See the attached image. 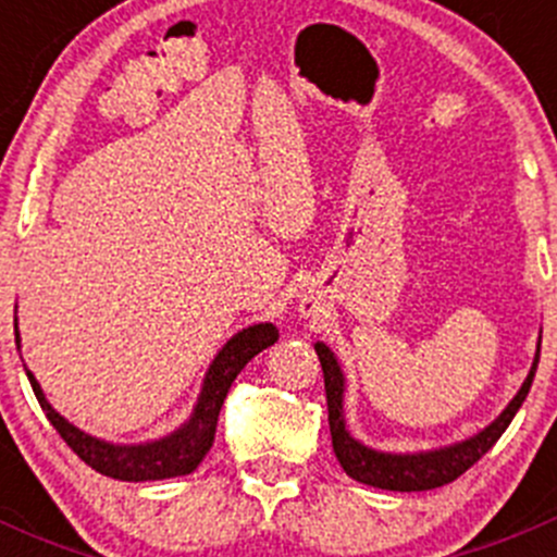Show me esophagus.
Returning a JSON list of instances; mask_svg holds the SVG:
<instances>
[{
    "instance_id": "1",
    "label": "esophagus",
    "mask_w": 557,
    "mask_h": 557,
    "mask_svg": "<svg viewBox=\"0 0 557 557\" xmlns=\"http://www.w3.org/2000/svg\"><path fill=\"white\" fill-rule=\"evenodd\" d=\"M301 312H305V314H312L314 312V305H312L310 299H301Z\"/></svg>"
}]
</instances>
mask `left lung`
<instances>
[{"label":"left lung","mask_w":557,"mask_h":557,"mask_svg":"<svg viewBox=\"0 0 557 557\" xmlns=\"http://www.w3.org/2000/svg\"><path fill=\"white\" fill-rule=\"evenodd\" d=\"M539 350H542V336H539L536 342V356H533L531 372H528L525 383L520 385V391L515 393V398L507 404V409H504L491 425L476 431V434L469 436V440L455 442V445L436 447V450L385 453V450H374V447L363 445V442H358L356 436L347 431L345 372H342L339 361H336V356L331 352V347L323 345V342H314V352H318L320 367H323L325 401H329L331 445H334L336 460H339L342 469L347 471V476L363 482V485L383 487V491H398V493L431 491V487H442L447 485V482L458 480L466 469H471L482 455L496 445L498 436L507 431V425L512 423V418L518 414L522 401H525L528 391H531L533 374H536Z\"/></svg>","instance_id":"8db88e82"}]
</instances>
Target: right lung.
<instances>
[{
	"label": "right lung",
	"instance_id": "add662e5",
	"mask_svg": "<svg viewBox=\"0 0 557 557\" xmlns=\"http://www.w3.org/2000/svg\"><path fill=\"white\" fill-rule=\"evenodd\" d=\"M277 336L280 331L274 323H252L247 325V329L237 331V334L218 350V356L212 358L210 369H207L205 380H201V391L199 398H196L190 418L185 420L180 429H174L172 434L161 436V440L139 442V445H115V442L97 440V436L86 434V431H81L77 425H72L64 414H59L50 407V401L45 398L35 374L26 367L24 369L39 407L48 414L53 429L59 431L61 440L77 453V458L86 460L91 469L123 482L170 480V476L190 474V471L205 460L212 442H215L218 414H221L223 401H226L228 387L237 380V374L243 372L245 363L250 361V358H256L261 350H267L269 345H274ZM15 345H18L21 350L18 318H15Z\"/></svg>",
	"mask_w": 557,
	"mask_h": 557
}]
</instances>
